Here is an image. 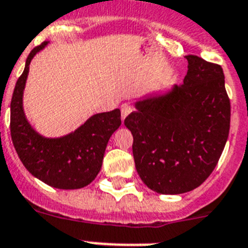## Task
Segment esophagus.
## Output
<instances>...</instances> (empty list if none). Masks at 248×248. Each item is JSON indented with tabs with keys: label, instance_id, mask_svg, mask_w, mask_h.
I'll list each match as a JSON object with an SVG mask.
<instances>
[{
	"label": "esophagus",
	"instance_id": "1",
	"mask_svg": "<svg viewBox=\"0 0 248 248\" xmlns=\"http://www.w3.org/2000/svg\"><path fill=\"white\" fill-rule=\"evenodd\" d=\"M132 112V108H131V105L128 104H124L121 106V116H122V120H124L129 113Z\"/></svg>",
	"mask_w": 248,
	"mask_h": 248
}]
</instances>
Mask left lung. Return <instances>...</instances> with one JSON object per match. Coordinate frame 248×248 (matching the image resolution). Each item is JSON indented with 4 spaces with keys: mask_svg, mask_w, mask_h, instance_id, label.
Listing matches in <instances>:
<instances>
[{
    "mask_svg": "<svg viewBox=\"0 0 248 248\" xmlns=\"http://www.w3.org/2000/svg\"><path fill=\"white\" fill-rule=\"evenodd\" d=\"M180 86L135 102L124 120L142 182L155 193L183 194L213 173L226 144L231 108L222 68L188 55Z\"/></svg>",
    "mask_w": 248,
    "mask_h": 248,
    "instance_id": "left-lung-1",
    "label": "left lung"
}]
</instances>
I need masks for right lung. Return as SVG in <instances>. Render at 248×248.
Wrapping results in <instances>:
<instances>
[{"instance_id":"1","label":"right lung","mask_w":248,"mask_h":248,"mask_svg":"<svg viewBox=\"0 0 248 248\" xmlns=\"http://www.w3.org/2000/svg\"><path fill=\"white\" fill-rule=\"evenodd\" d=\"M49 42L34 48L17 80L11 100V137L27 170L33 177L57 189H80L90 184L99 174L108 140L121 126V111L93 115L74 132L49 138L37 132L27 120L23 91L34 55Z\"/></svg>"}]
</instances>
